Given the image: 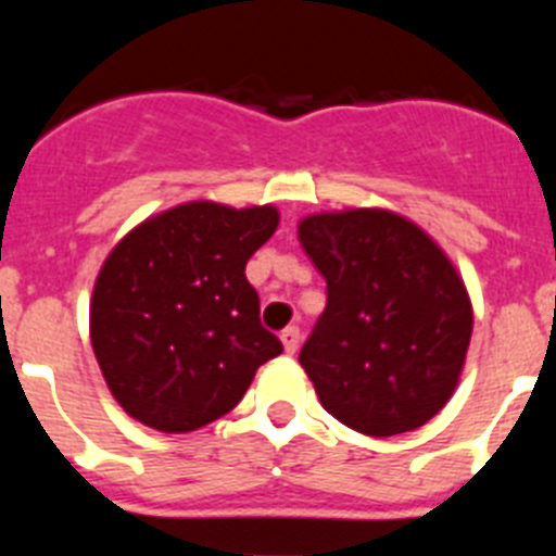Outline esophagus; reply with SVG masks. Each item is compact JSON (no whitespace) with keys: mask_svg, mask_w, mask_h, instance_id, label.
<instances>
[{"mask_svg":"<svg viewBox=\"0 0 556 556\" xmlns=\"http://www.w3.org/2000/svg\"><path fill=\"white\" fill-rule=\"evenodd\" d=\"M281 342H283V348H287V353L298 351V345H301V328H298V326L283 328V331H281Z\"/></svg>","mask_w":556,"mask_h":556,"instance_id":"obj_1","label":"esophagus"}]
</instances>
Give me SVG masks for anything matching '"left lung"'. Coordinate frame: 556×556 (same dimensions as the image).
I'll use <instances>...</instances> for the list:
<instances>
[{
    "mask_svg": "<svg viewBox=\"0 0 556 556\" xmlns=\"http://www.w3.org/2000/svg\"><path fill=\"white\" fill-rule=\"evenodd\" d=\"M298 239L328 283L301 351L323 409L348 429H420L459 384L473 331L468 289L443 248L384 208L323 211Z\"/></svg>",
    "mask_w": 556,
    "mask_h": 556,
    "instance_id": "obj_1",
    "label": "left lung"
}]
</instances>
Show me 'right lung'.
<instances>
[{
	"instance_id": "1",
	"label": "right lung",
	"mask_w": 556,
	"mask_h": 556,
	"mask_svg": "<svg viewBox=\"0 0 556 556\" xmlns=\"http://www.w3.org/2000/svg\"><path fill=\"white\" fill-rule=\"evenodd\" d=\"M275 228L273 205L194 200L144 219L108 253L91 294V345L127 415L166 434L208 426L283 351L244 275Z\"/></svg>"
}]
</instances>
